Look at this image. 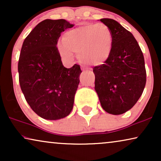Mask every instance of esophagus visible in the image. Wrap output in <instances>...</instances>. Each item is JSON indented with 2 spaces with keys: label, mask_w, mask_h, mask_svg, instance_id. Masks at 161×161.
Wrapping results in <instances>:
<instances>
[{
  "label": "esophagus",
  "mask_w": 161,
  "mask_h": 161,
  "mask_svg": "<svg viewBox=\"0 0 161 161\" xmlns=\"http://www.w3.org/2000/svg\"><path fill=\"white\" fill-rule=\"evenodd\" d=\"M81 69L83 70V72H86V71H87L86 68V67H81Z\"/></svg>",
  "instance_id": "1"
}]
</instances>
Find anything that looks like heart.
Segmentation results:
<instances>
[{"mask_svg":"<svg viewBox=\"0 0 161 161\" xmlns=\"http://www.w3.org/2000/svg\"><path fill=\"white\" fill-rule=\"evenodd\" d=\"M113 49V35L104 23H89L68 31L63 43L58 44V51L64 60H71L72 52L78 53L83 63L101 65L106 62Z\"/></svg>","mask_w":161,"mask_h":161,"instance_id":"obj_1","label":"heart"}]
</instances>
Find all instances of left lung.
Returning a JSON list of instances; mask_svg holds the SVG:
<instances>
[{
	"mask_svg": "<svg viewBox=\"0 0 161 161\" xmlns=\"http://www.w3.org/2000/svg\"><path fill=\"white\" fill-rule=\"evenodd\" d=\"M100 21L113 35V49L106 62L93 68L95 91L107 113L119 115L129 111L142 96L146 85L144 58L130 32L112 19Z\"/></svg>",
	"mask_w": 161,
	"mask_h": 161,
	"instance_id": "obj_1",
	"label": "left lung"
}]
</instances>
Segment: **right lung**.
I'll use <instances>...</instances> for the list:
<instances>
[{
  "mask_svg": "<svg viewBox=\"0 0 161 161\" xmlns=\"http://www.w3.org/2000/svg\"><path fill=\"white\" fill-rule=\"evenodd\" d=\"M74 26L64 19L39 23L25 39L18 61L19 82L31 109L48 120L64 118L72 111L80 82V65L66 68L58 47L61 32Z\"/></svg>",
  "mask_w": 161,
  "mask_h": 161,
  "instance_id": "right-lung-1",
  "label": "right lung"
}]
</instances>
